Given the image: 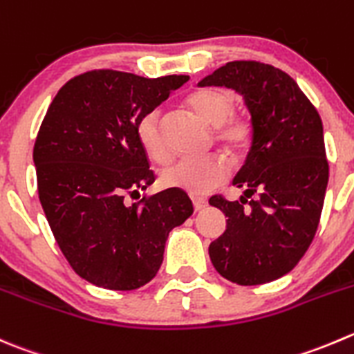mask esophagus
I'll use <instances>...</instances> for the list:
<instances>
[{
	"instance_id": "obj_1",
	"label": "esophagus",
	"mask_w": 354,
	"mask_h": 354,
	"mask_svg": "<svg viewBox=\"0 0 354 354\" xmlns=\"http://www.w3.org/2000/svg\"><path fill=\"white\" fill-rule=\"evenodd\" d=\"M192 204H194L195 212L204 211V209L207 207V201H205V198H201V197H192Z\"/></svg>"
}]
</instances>
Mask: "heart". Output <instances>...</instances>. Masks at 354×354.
Listing matches in <instances>:
<instances>
[{
    "instance_id": "heart-1",
    "label": "heart",
    "mask_w": 354,
    "mask_h": 354,
    "mask_svg": "<svg viewBox=\"0 0 354 354\" xmlns=\"http://www.w3.org/2000/svg\"><path fill=\"white\" fill-rule=\"evenodd\" d=\"M185 104L214 128L216 142L230 152L245 149L252 136V124L247 118L233 114L235 95L225 88L205 86L187 95ZM136 138L143 152L157 164H166L173 152L160 128V114L150 111L140 118L136 124ZM230 167L223 157L212 156L205 159H183L173 164L160 174V183L166 188H178L190 195H205L228 178Z\"/></svg>"
}]
</instances>
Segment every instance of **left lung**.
Instances as JSON below:
<instances>
[{
  "mask_svg": "<svg viewBox=\"0 0 354 354\" xmlns=\"http://www.w3.org/2000/svg\"><path fill=\"white\" fill-rule=\"evenodd\" d=\"M198 86L235 90L252 122L250 150L233 180L246 197L209 201L228 218L209 257L233 283L273 282L299 263L320 223L328 183L322 119L289 74L261 62H228Z\"/></svg>",
  "mask_w": 354,
  "mask_h": 354,
  "instance_id": "obj_1",
  "label": "left lung"
}]
</instances>
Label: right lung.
I'll list each match as a JSON object with an SVG mask.
<instances>
[{"label":"right lung","mask_w":354,"mask_h":354,"mask_svg":"<svg viewBox=\"0 0 354 354\" xmlns=\"http://www.w3.org/2000/svg\"><path fill=\"white\" fill-rule=\"evenodd\" d=\"M187 81L84 72L62 86L41 122L32 153L41 205L65 259L93 286L135 290L149 283L169 232L194 212L178 188L124 204L156 180L136 138L140 118Z\"/></svg>","instance_id":"obj_1"}]
</instances>
